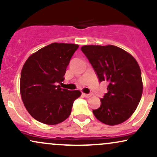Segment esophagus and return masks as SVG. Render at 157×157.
Segmentation results:
<instances>
[{
  "mask_svg": "<svg viewBox=\"0 0 157 157\" xmlns=\"http://www.w3.org/2000/svg\"><path fill=\"white\" fill-rule=\"evenodd\" d=\"M82 95H83V96L85 97H90L91 96V95H92V94H82Z\"/></svg>",
  "mask_w": 157,
  "mask_h": 157,
  "instance_id": "obj_1",
  "label": "esophagus"
}]
</instances>
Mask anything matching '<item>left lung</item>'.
<instances>
[{
	"label": "left lung",
	"mask_w": 157,
	"mask_h": 157,
	"mask_svg": "<svg viewBox=\"0 0 157 157\" xmlns=\"http://www.w3.org/2000/svg\"><path fill=\"white\" fill-rule=\"evenodd\" d=\"M81 50L95 71L99 82L107 81L108 92L93 110L95 117L109 125L127 120L141 100V70L134 57L117 46H84Z\"/></svg>",
	"instance_id": "obj_1"
}]
</instances>
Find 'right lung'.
<instances>
[{
	"label": "right lung",
	"mask_w": 157,
	"mask_h": 157,
	"mask_svg": "<svg viewBox=\"0 0 157 157\" xmlns=\"http://www.w3.org/2000/svg\"><path fill=\"white\" fill-rule=\"evenodd\" d=\"M79 46L53 44L40 48L27 59L21 74L20 89L28 112L37 121L56 125L71 114L80 91L62 89L70 60Z\"/></svg>",
	"instance_id": "obj_1"
}]
</instances>
